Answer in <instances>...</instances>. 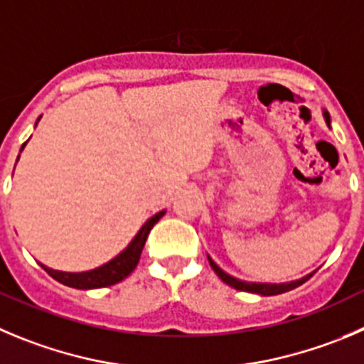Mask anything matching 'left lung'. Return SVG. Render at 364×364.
Here are the masks:
<instances>
[{"instance_id":"left-lung-1","label":"left lung","mask_w":364,"mask_h":364,"mask_svg":"<svg viewBox=\"0 0 364 364\" xmlns=\"http://www.w3.org/2000/svg\"><path fill=\"white\" fill-rule=\"evenodd\" d=\"M323 114H325V120H327V124H331V117H328L327 111H325ZM208 262H210V266H212V269L215 271L217 277H219L224 284H228L230 287H233V289H237V291H247V293H257V294H262V296H273V294H282V293H287V291H291V289H296L298 285H301L304 282H307L309 278L312 277V273H311V274H307V277L300 278V280L285 282V284H257V282L239 280V278L232 277V274L224 273V271L220 269V267L217 266V264L213 262L210 257H208Z\"/></svg>"}]
</instances>
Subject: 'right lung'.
<instances>
[{
    "label": "right lung",
    "mask_w": 364,
    "mask_h": 364,
    "mask_svg": "<svg viewBox=\"0 0 364 364\" xmlns=\"http://www.w3.org/2000/svg\"><path fill=\"white\" fill-rule=\"evenodd\" d=\"M25 145L26 144H23V147H25ZM163 215H165V210H161V212H158L156 215H152L151 219L141 226L140 232L136 233V237L131 240V244H129L120 255H117L113 260H109V262L104 264V266L97 267V269L84 271V273H66V271L50 269V267L43 266V264H41V266H43V269L46 271L50 277L55 278L57 282L68 285V287H75V289H98V287H107V285L118 284V282H122L124 278H127L129 274L134 271V267L138 266L141 250H144L149 232H151L152 226H154Z\"/></svg>",
    "instance_id": "1"
}]
</instances>
